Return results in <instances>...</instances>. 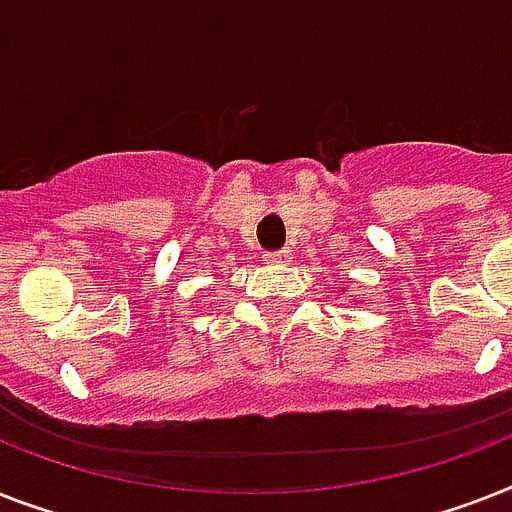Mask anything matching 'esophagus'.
Listing matches in <instances>:
<instances>
[{
	"mask_svg": "<svg viewBox=\"0 0 512 512\" xmlns=\"http://www.w3.org/2000/svg\"><path fill=\"white\" fill-rule=\"evenodd\" d=\"M293 256H290V251H277V253H267V261H272V264H282V261H290Z\"/></svg>",
	"mask_w": 512,
	"mask_h": 512,
	"instance_id": "34e87169",
	"label": "esophagus"
}]
</instances>
